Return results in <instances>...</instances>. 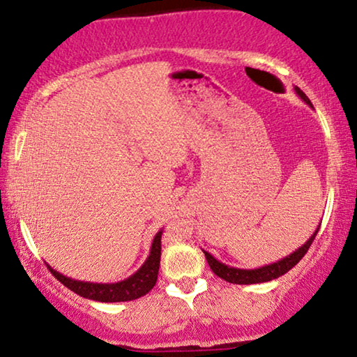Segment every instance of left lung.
<instances>
[{
	"instance_id": "left-lung-1",
	"label": "left lung",
	"mask_w": 357,
	"mask_h": 357,
	"mask_svg": "<svg viewBox=\"0 0 357 357\" xmlns=\"http://www.w3.org/2000/svg\"><path fill=\"white\" fill-rule=\"evenodd\" d=\"M296 89V93L301 96L303 101H305L308 106H312L310 99L305 96V93L302 91L301 88H294ZM321 225V223H320ZM320 225L315 230V234H313L310 238H308L305 243H303L301 248L294 251L286 258H282L281 261H278V263H273V264H268V266H263V268H256V269H238V268H231V266H227L220 263V261H217L215 258L211 253H207V251H204V255H206V259L208 266H211V269L215 273L218 278L225 279L227 282L230 284H258V282H268V281H273V279H278L281 278L287 273V271H291L294 266H296L298 261H301L305 253L310 248V245L313 243V240H315V236L318 234V230H320Z\"/></svg>"
}]
</instances>
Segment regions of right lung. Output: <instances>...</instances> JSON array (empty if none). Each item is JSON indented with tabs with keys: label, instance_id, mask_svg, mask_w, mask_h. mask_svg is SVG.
<instances>
[{
	"label": "right lung",
	"instance_id": "right-lung-1",
	"mask_svg": "<svg viewBox=\"0 0 357 357\" xmlns=\"http://www.w3.org/2000/svg\"><path fill=\"white\" fill-rule=\"evenodd\" d=\"M161 234H163V231L160 230L158 234L155 235L149 258H146L144 264H142V268L137 271L135 274H132L129 279H123L121 282L94 284V282L75 281V279H70L63 274L56 273V271L52 269L49 264H47V268L50 269V273L54 274L65 287H68L70 291L78 294V296L89 298V301H98V302L135 301V298L144 297L145 294H149L156 284V279H158L160 256H161Z\"/></svg>",
	"mask_w": 357,
	"mask_h": 357
}]
</instances>
